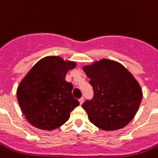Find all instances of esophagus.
Returning <instances> with one entry per match:
<instances>
[{"label": "esophagus", "mask_w": 158, "mask_h": 158, "mask_svg": "<svg viewBox=\"0 0 158 158\" xmlns=\"http://www.w3.org/2000/svg\"><path fill=\"white\" fill-rule=\"evenodd\" d=\"M79 102H80V105H81L84 102V98H81L80 99H79Z\"/></svg>", "instance_id": "34e87169"}]
</instances>
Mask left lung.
<instances>
[{
    "instance_id": "1",
    "label": "left lung",
    "mask_w": 158,
    "mask_h": 158,
    "mask_svg": "<svg viewBox=\"0 0 158 158\" xmlns=\"http://www.w3.org/2000/svg\"><path fill=\"white\" fill-rule=\"evenodd\" d=\"M94 90L82 107L100 129L123 128L133 118L142 100L138 82L121 64L103 59L83 68Z\"/></svg>"
}]
</instances>
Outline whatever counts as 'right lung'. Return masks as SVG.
<instances>
[{
  "label": "right lung",
  "mask_w": 158,
  "mask_h": 158,
  "mask_svg": "<svg viewBox=\"0 0 158 158\" xmlns=\"http://www.w3.org/2000/svg\"><path fill=\"white\" fill-rule=\"evenodd\" d=\"M75 66L74 62H65L61 57H45L21 81L17 90L18 103L34 127L43 130L58 128L79 106L72 94L73 84L65 81L67 72Z\"/></svg>",
  "instance_id": "1"
}]
</instances>
